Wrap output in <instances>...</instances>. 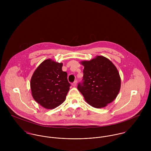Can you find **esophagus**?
<instances>
[{
  "label": "esophagus",
  "instance_id": "obj_1",
  "mask_svg": "<svg viewBox=\"0 0 151 151\" xmlns=\"http://www.w3.org/2000/svg\"><path fill=\"white\" fill-rule=\"evenodd\" d=\"M77 80H76L74 82H73V83H72V86H76V85H77Z\"/></svg>",
  "mask_w": 151,
  "mask_h": 151
}]
</instances>
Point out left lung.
I'll return each mask as SVG.
<instances>
[{
    "label": "left lung",
    "mask_w": 151,
    "mask_h": 151,
    "mask_svg": "<svg viewBox=\"0 0 151 151\" xmlns=\"http://www.w3.org/2000/svg\"><path fill=\"white\" fill-rule=\"evenodd\" d=\"M84 65L82 83L77 88L86 102L95 108H104L117 97L121 86V79L116 66L106 58L97 56Z\"/></svg>",
    "instance_id": "left-lung-1"
}]
</instances>
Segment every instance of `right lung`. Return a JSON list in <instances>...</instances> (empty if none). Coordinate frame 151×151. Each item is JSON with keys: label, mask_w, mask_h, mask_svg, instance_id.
<instances>
[{"label": "right lung", "mask_w": 151, "mask_h": 151, "mask_svg": "<svg viewBox=\"0 0 151 151\" xmlns=\"http://www.w3.org/2000/svg\"><path fill=\"white\" fill-rule=\"evenodd\" d=\"M63 63L46 59L35 70L30 86L34 99L42 107L53 109L65 99L70 84L67 74L62 71Z\"/></svg>", "instance_id": "add662e5"}]
</instances>
